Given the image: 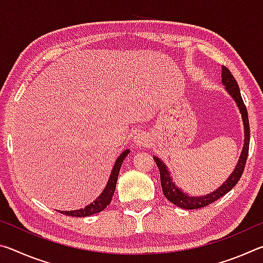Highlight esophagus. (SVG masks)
I'll return each mask as SVG.
<instances>
[{
    "label": "esophagus",
    "mask_w": 263,
    "mask_h": 263,
    "mask_svg": "<svg viewBox=\"0 0 263 263\" xmlns=\"http://www.w3.org/2000/svg\"><path fill=\"white\" fill-rule=\"evenodd\" d=\"M149 144V137L147 133L145 132H139L138 135L135 137V145H137V147H145Z\"/></svg>",
    "instance_id": "esophagus-1"
}]
</instances>
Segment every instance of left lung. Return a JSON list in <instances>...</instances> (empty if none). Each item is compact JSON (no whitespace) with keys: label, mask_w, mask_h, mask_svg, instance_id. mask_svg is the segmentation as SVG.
Here are the masks:
<instances>
[{"label":"left lung","mask_w":263,"mask_h":263,"mask_svg":"<svg viewBox=\"0 0 263 263\" xmlns=\"http://www.w3.org/2000/svg\"><path fill=\"white\" fill-rule=\"evenodd\" d=\"M221 82L225 86V89L228 90L229 94L232 96V99L235 101L238 108L240 110L242 117L243 123V132H245V140H243V147L242 152L240 154L239 161L235 166L232 174L229 176V179L222 183L219 188L204 196H198V197H194V196H189L182 191V189L177 188L169 173L168 168L166 167L161 160L158 157H154V161L157 162V166L160 171V180H161V188L162 193L169 202L175 204L176 206H180L182 209H186V210H194V209H199L203 206H206L209 204L213 203L217 199H219L222 196L226 195L229 191L233 188V186L238 183L240 177H241L245 166H246V160L248 157V148H249V136H251V131H249V122H248V114L247 109L243 104L241 94H240V89L237 81L230 70L222 66L221 67Z\"/></svg>","instance_id":"1"}]
</instances>
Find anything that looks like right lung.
Instances as JSON below:
<instances>
[{
	"label": "right lung",
	"mask_w": 263,
	"mask_h": 263,
	"mask_svg": "<svg viewBox=\"0 0 263 263\" xmlns=\"http://www.w3.org/2000/svg\"><path fill=\"white\" fill-rule=\"evenodd\" d=\"M128 153H130V151L128 149L124 151V152L117 158V160H116L115 166L112 168V171H111V174H110V177L108 180V183H106L104 190L102 191V194L95 199L94 202L88 204L86 208L80 209V210H74V211H59L58 210V212L62 213V215L72 216V217H87V216L95 215V213H97V212L103 211L104 209L110 204L111 199H112V195H114L115 189H116V183H117V180H118L119 171H121V167H122L124 159L126 158V155Z\"/></svg>",
	"instance_id": "1"
}]
</instances>
